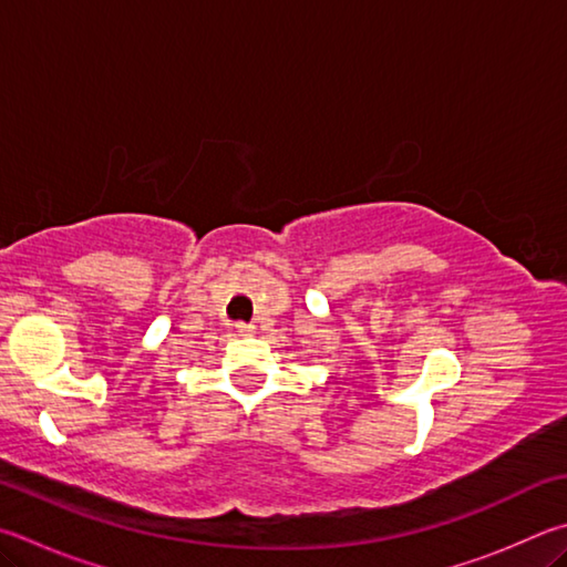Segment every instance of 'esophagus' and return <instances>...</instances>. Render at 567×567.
Instances as JSON below:
<instances>
[{
	"label": "esophagus",
	"instance_id": "34e87169",
	"mask_svg": "<svg viewBox=\"0 0 567 567\" xmlns=\"http://www.w3.org/2000/svg\"><path fill=\"white\" fill-rule=\"evenodd\" d=\"M235 332H238L240 337H250L255 332V324H245V322H238L235 324Z\"/></svg>",
	"mask_w": 567,
	"mask_h": 567
}]
</instances>
